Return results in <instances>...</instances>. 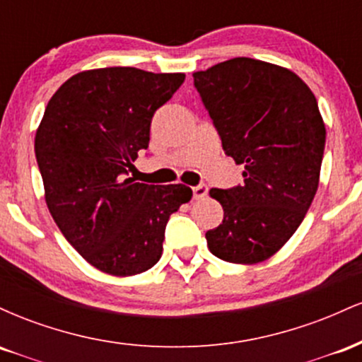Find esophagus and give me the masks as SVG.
<instances>
[{"label":"esophagus","instance_id":"obj_1","mask_svg":"<svg viewBox=\"0 0 362 362\" xmlns=\"http://www.w3.org/2000/svg\"><path fill=\"white\" fill-rule=\"evenodd\" d=\"M192 194H194V199H202L207 195V185L206 184H199L195 185L192 189Z\"/></svg>","mask_w":362,"mask_h":362}]
</instances>
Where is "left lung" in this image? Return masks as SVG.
I'll use <instances>...</instances> for the list:
<instances>
[{"label":"left lung","instance_id":"1","mask_svg":"<svg viewBox=\"0 0 362 362\" xmlns=\"http://www.w3.org/2000/svg\"><path fill=\"white\" fill-rule=\"evenodd\" d=\"M223 149L243 165V184L211 189L223 223L207 247L231 264L267 260L298 230L318 189L325 124L298 74L235 57L192 74Z\"/></svg>","mask_w":362,"mask_h":362}]
</instances>
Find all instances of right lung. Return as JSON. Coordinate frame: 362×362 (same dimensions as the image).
Returning <instances> with one entry per match:
<instances>
[{
    "label": "right lung",
    "mask_w": 362,
    "mask_h": 362,
    "mask_svg": "<svg viewBox=\"0 0 362 362\" xmlns=\"http://www.w3.org/2000/svg\"><path fill=\"white\" fill-rule=\"evenodd\" d=\"M184 80V73L120 66L81 71L52 95L37 129L49 213L74 250L110 276L151 269L163 252L168 218L192 197L182 184L129 177L148 148L156 109Z\"/></svg>",
    "instance_id": "add662e5"
}]
</instances>
